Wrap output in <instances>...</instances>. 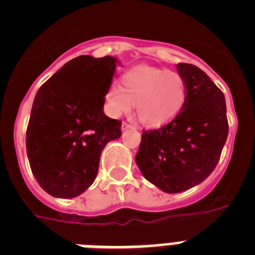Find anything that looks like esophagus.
Here are the masks:
<instances>
[{
	"mask_svg": "<svg viewBox=\"0 0 255 255\" xmlns=\"http://www.w3.org/2000/svg\"><path fill=\"white\" fill-rule=\"evenodd\" d=\"M131 129H135L134 125H131V124H129V123H123L124 131H125V130H131Z\"/></svg>",
	"mask_w": 255,
	"mask_h": 255,
	"instance_id": "34e87169",
	"label": "esophagus"
}]
</instances>
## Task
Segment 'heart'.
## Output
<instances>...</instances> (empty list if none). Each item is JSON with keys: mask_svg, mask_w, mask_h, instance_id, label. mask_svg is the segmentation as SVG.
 <instances>
[{"mask_svg": "<svg viewBox=\"0 0 255 255\" xmlns=\"http://www.w3.org/2000/svg\"><path fill=\"white\" fill-rule=\"evenodd\" d=\"M106 93V110L112 116L129 112L135 103L140 123L161 126L176 116L186 100L185 80L180 74L152 66H135Z\"/></svg>", "mask_w": 255, "mask_h": 255, "instance_id": "heart-1", "label": "heart"}]
</instances>
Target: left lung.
<instances>
[{
	"instance_id": "left-lung-1",
	"label": "left lung",
	"mask_w": 255,
	"mask_h": 255,
	"mask_svg": "<svg viewBox=\"0 0 255 255\" xmlns=\"http://www.w3.org/2000/svg\"><path fill=\"white\" fill-rule=\"evenodd\" d=\"M186 100L173 120L145 130L135 161L143 176L166 193H181L207 179L229 134L225 96L203 70L179 64Z\"/></svg>"
}]
</instances>
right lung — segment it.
Here are the masks:
<instances>
[{
  "label": "right lung",
  "mask_w": 255,
  "mask_h": 255,
  "mask_svg": "<svg viewBox=\"0 0 255 255\" xmlns=\"http://www.w3.org/2000/svg\"><path fill=\"white\" fill-rule=\"evenodd\" d=\"M119 61L79 56L39 88L26 129L31 172L52 197L74 198L96 180L108 141L121 136V121L103 112Z\"/></svg>",
  "instance_id": "right-lung-1"
}]
</instances>
